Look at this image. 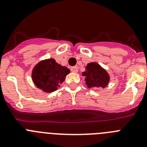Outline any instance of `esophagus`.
I'll return each mask as SVG.
<instances>
[{
	"label": "esophagus",
	"instance_id": "34e87169",
	"mask_svg": "<svg viewBox=\"0 0 147 147\" xmlns=\"http://www.w3.org/2000/svg\"><path fill=\"white\" fill-rule=\"evenodd\" d=\"M71 71L74 73H77L78 72V67L77 66H73L71 67Z\"/></svg>",
	"mask_w": 147,
	"mask_h": 147
}]
</instances>
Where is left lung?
Listing matches in <instances>:
<instances>
[{"label":"left lung","instance_id":"1","mask_svg":"<svg viewBox=\"0 0 147 147\" xmlns=\"http://www.w3.org/2000/svg\"><path fill=\"white\" fill-rule=\"evenodd\" d=\"M85 77L88 88H105L109 82V76L105 69L96 62H91L87 65L86 71L82 73Z\"/></svg>","mask_w":147,"mask_h":147}]
</instances>
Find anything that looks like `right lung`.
Returning <instances> with one entry per match:
<instances>
[{
    "label": "right lung",
    "mask_w": 147,
    "mask_h": 147,
    "mask_svg": "<svg viewBox=\"0 0 147 147\" xmlns=\"http://www.w3.org/2000/svg\"><path fill=\"white\" fill-rule=\"evenodd\" d=\"M70 73L66 67L57 64L54 59L40 62L32 72V79L39 88L45 92H53L57 89Z\"/></svg>",
    "instance_id": "add662e5"
}]
</instances>
